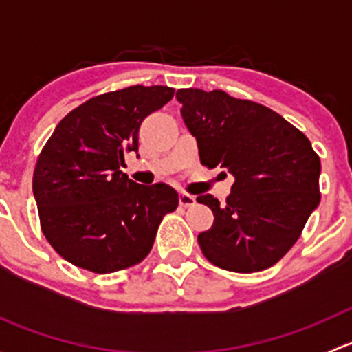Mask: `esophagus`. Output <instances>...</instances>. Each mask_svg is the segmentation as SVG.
<instances>
[{"instance_id": "obj_1", "label": "esophagus", "mask_w": 352, "mask_h": 352, "mask_svg": "<svg viewBox=\"0 0 352 352\" xmlns=\"http://www.w3.org/2000/svg\"><path fill=\"white\" fill-rule=\"evenodd\" d=\"M179 202H180V206H182V208H190V206H194L196 199H194V196H190V194L182 192L179 196Z\"/></svg>"}]
</instances>
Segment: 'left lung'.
Segmentation results:
<instances>
[{
  "instance_id": "1",
  "label": "left lung",
  "mask_w": 352,
  "mask_h": 352,
  "mask_svg": "<svg viewBox=\"0 0 352 352\" xmlns=\"http://www.w3.org/2000/svg\"><path fill=\"white\" fill-rule=\"evenodd\" d=\"M177 100L202 165L235 179L225 204L211 194L197 196L214 214L197 236L202 254L226 271L271 267L320 202V158L301 131L264 105L199 88L177 90Z\"/></svg>"
}]
</instances>
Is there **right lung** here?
<instances>
[{
  "mask_svg": "<svg viewBox=\"0 0 352 352\" xmlns=\"http://www.w3.org/2000/svg\"><path fill=\"white\" fill-rule=\"evenodd\" d=\"M170 87L134 85L90 98L56 126L34 170L42 233L71 264L97 274L140 264L179 194L166 184L140 186L122 173L138 153L140 126L172 100Z\"/></svg>",
  "mask_w": 352,
  "mask_h": 352,
  "instance_id": "right-lung-1",
  "label": "right lung"
}]
</instances>
